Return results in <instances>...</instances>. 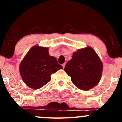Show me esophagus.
<instances>
[{"label":"esophagus","mask_w":122,"mask_h":122,"mask_svg":"<svg viewBox=\"0 0 122 122\" xmlns=\"http://www.w3.org/2000/svg\"><path fill=\"white\" fill-rule=\"evenodd\" d=\"M62 66L63 68H65V64H63L62 65Z\"/></svg>","instance_id":"34e87169"}]
</instances>
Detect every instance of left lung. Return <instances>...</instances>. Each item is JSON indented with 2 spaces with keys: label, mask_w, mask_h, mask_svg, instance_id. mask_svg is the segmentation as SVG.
Listing matches in <instances>:
<instances>
[{
  "label": "left lung",
  "mask_w": 122,
  "mask_h": 122,
  "mask_svg": "<svg viewBox=\"0 0 122 122\" xmlns=\"http://www.w3.org/2000/svg\"><path fill=\"white\" fill-rule=\"evenodd\" d=\"M103 67L96 51L92 47H86L74 52L64 70L71 77V80L77 87L87 91L99 83Z\"/></svg>",
  "instance_id": "left-lung-1"
}]
</instances>
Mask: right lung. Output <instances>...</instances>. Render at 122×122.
Listing matches in <instances>:
<instances>
[{
	"mask_svg": "<svg viewBox=\"0 0 122 122\" xmlns=\"http://www.w3.org/2000/svg\"><path fill=\"white\" fill-rule=\"evenodd\" d=\"M48 48L38 45L28 51L19 66V72L23 81L33 89H39L51 80V75L62 66L54 57L50 56Z\"/></svg>",
	"mask_w": 122,
	"mask_h": 122,
	"instance_id": "right-lung-1",
	"label": "right lung"
}]
</instances>
